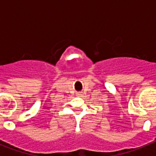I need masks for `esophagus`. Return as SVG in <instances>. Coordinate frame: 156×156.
<instances>
[{"label": "esophagus", "mask_w": 156, "mask_h": 156, "mask_svg": "<svg viewBox=\"0 0 156 156\" xmlns=\"http://www.w3.org/2000/svg\"><path fill=\"white\" fill-rule=\"evenodd\" d=\"M78 95H80H80H81V94H80V93H79V94H78Z\"/></svg>", "instance_id": "34e87169"}]
</instances>
